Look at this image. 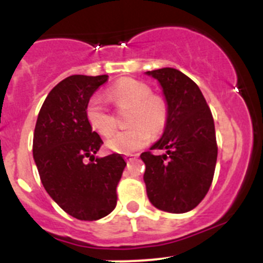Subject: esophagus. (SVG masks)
Returning <instances> with one entry per match:
<instances>
[{"instance_id":"obj_1","label":"esophagus","mask_w":263,"mask_h":263,"mask_svg":"<svg viewBox=\"0 0 263 263\" xmlns=\"http://www.w3.org/2000/svg\"><path fill=\"white\" fill-rule=\"evenodd\" d=\"M137 154H129V155H126L124 156V159H126V161H132L134 160V159H136L137 158Z\"/></svg>"}]
</instances>
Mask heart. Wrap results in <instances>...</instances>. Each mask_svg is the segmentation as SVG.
I'll return each mask as SVG.
<instances>
[{
    "mask_svg": "<svg viewBox=\"0 0 263 263\" xmlns=\"http://www.w3.org/2000/svg\"><path fill=\"white\" fill-rule=\"evenodd\" d=\"M118 108H131L128 124L131 127L116 134L108 140L107 146L118 154H134L146 146L151 131L160 134L169 118V108L160 95L151 94V87L135 79H124L113 85L108 91ZM86 119L90 127L103 137H109L116 131V119L102 98L94 95L86 105Z\"/></svg>",
    "mask_w": 263,
    "mask_h": 263,
    "instance_id": "obj_1",
    "label": "heart"
}]
</instances>
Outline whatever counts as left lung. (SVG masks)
<instances>
[{
  "mask_svg": "<svg viewBox=\"0 0 263 263\" xmlns=\"http://www.w3.org/2000/svg\"><path fill=\"white\" fill-rule=\"evenodd\" d=\"M163 89L169 118L163 136L140 155L146 165L147 197L159 210L183 214L195 209L209 192L217 158L211 110L195 81L176 68L147 71Z\"/></svg>",
  "mask_w": 263,
  "mask_h": 263,
  "instance_id": "8db88e82",
  "label": "left lung"
}]
</instances>
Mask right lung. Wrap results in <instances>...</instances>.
Masks as SVG:
<instances>
[{
	"instance_id": "add662e5",
	"label": "right lung",
	"mask_w": 263,
	"mask_h": 263,
	"mask_svg": "<svg viewBox=\"0 0 263 263\" xmlns=\"http://www.w3.org/2000/svg\"><path fill=\"white\" fill-rule=\"evenodd\" d=\"M107 81L108 75H72L58 82L34 129L33 156L43 187L63 211L85 221L115 210L117 184L126 166L119 154L95 156L103 141L86 119L90 98Z\"/></svg>"
}]
</instances>
